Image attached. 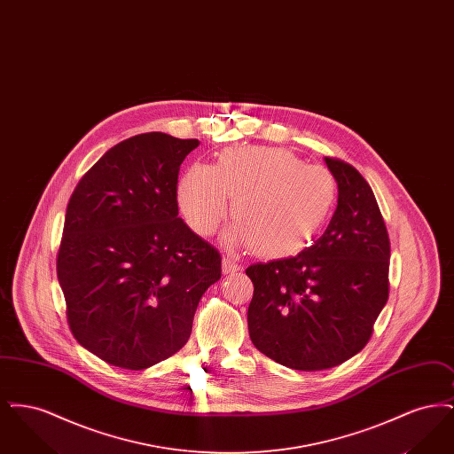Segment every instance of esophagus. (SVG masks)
Here are the masks:
<instances>
[{
	"instance_id": "34e87169",
	"label": "esophagus",
	"mask_w": 454,
	"mask_h": 454,
	"mask_svg": "<svg viewBox=\"0 0 454 454\" xmlns=\"http://www.w3.org/2000/svg\"><path fill=\"white\" fill-rule=\"evenodd\" d=\"M241 267L238 265L237 262L230 257H223V274H235Z\"/></svg>"
}]
</instances>
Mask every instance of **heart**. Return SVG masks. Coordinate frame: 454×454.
I'll return each instance as SVG.
<instances>
[{
  "label": "heart",
  "mask_w": 454,
  "mask_h": 454,
  "mask_svg": "<svg viewBox=\"0 0 454 454\" xmlns=\"http://www.w3.org/2000/svg\"><path fill=\"white\" fill-rule=\"evenodd\" d=\"M228 237L260 257H286L304 248L332 216L339 184L320 165H306L282 148L243 146L219 153L213 167L191 165L178 182L187 224L209 237L228 216Z\"/></svg>",
  "instance_id": "b5f03b06"
}]
</instances>
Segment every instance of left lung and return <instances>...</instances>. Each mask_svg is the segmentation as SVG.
I'll use <instances>...</instances> for the list:
<instances>
[{
	"label": "left lung",
	"mask_w": 454,
	"mask_h": 454,
	"mask_svg": "<svg viewBox=\"0 0 454 454\" xmlns=\"http://www.w3.org/2000/svg\"><path fill=\"white\" fill-rule=\"evenodd\" d=\"M339 184L328 228L296 257L254 263L248 332L282 366L322 371L361 352L388 301L389 238L364 176L325 158Z\"/></svg>",
	"instance_id": "left-lung-1"
}]
</instances>
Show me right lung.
I'll return each mask as SVG.
<instances>
[{"label":"right lung","instance_id":"obj_1","mask_svg":"<svg viewBox=\"0 0 454 454\" xmlns=\"http://www.w3.org/2000/svg\"><path fill=\"white\" fill-rule=\"evenodd\" d=\"M199 146L146 132L110 148L66 209L58 279L74 339L112 366L146 369L187 344L221 255L178 217L180 165Z\"/></svg>","mask_w":454,"mask_h":454}]
</instances>
